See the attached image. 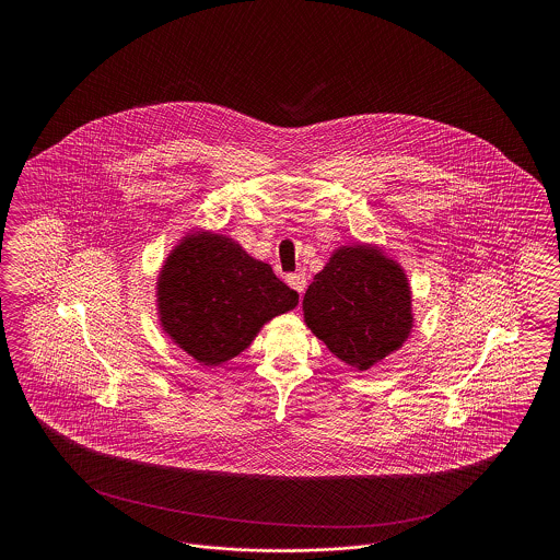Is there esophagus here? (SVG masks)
<instances>
[{"label":"esophagus","instance_id":"obj_1","mask_svg":"<svg viewBox=\"0 0 560 560\" xmlns=\"http://www.w3.org/2000/svg\"><path fill=\"white\" fill-rule=\"evenodd\" d=\"M288 283H290L292 290H295V292L302 295L304 290H306V283H308V281H306V275H304V272H292V275H288Z\"/></svg>","mask_w":560,"mask_h":560}]
</instances>
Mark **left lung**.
I'll use <instances>...</instances> for the list:
<instances>
[{
  "label": "left lung",
  "mask_w": 560,
  "mask_h": 560,
  "mask_svg": "<svg viewBox=\"0 0 560 560\" xmlns=\"http://www.w3.org/2000/svg\"><path fill=\"white\" fill-rule=\"evenodd\" d=\"M302 311L311 331L359 372L399 350L413 327L407 275L373 245L336 249L304 293Z\"/></svg>",
  "instance_id": "obj_1"
}]
</instances>
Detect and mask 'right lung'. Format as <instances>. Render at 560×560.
<instances>
[{"instance_id": "right-lung-1", "label": "right lung", "mask_w": 560, "mask_h": 560, "mask_svg": "<svg viewBox=\"0 0 560 560\" xmlns=\"http://www.w3.org/2000/svg\"><path fill=\"white\" fill-rule=\"evenodd\" d=\"M295 304L298 292L277 279L270 265L208 231L183 237L158 279L163 331L208 368L237 357L267 320Z\"/></svg>"}]
</instances>
